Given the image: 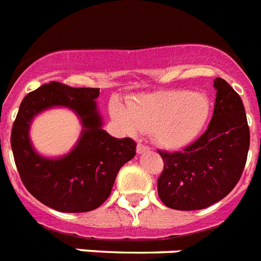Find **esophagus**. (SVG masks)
Wrapping results in <instances>:
<instances>
[{"label":"esophagus","mask_w":261,"mask_h":261,"mask_svg":"<svg viewBox=\"0 0 261 261\" xmlns=\"http://www.w3.org/2000/svg\"><path fill=\"white\" fill-rule=\"evenodd\" d=\"M136 151H137V153H139V155H141V153H145V152L149 151V147L144 145V144H137Z\"/></svg>","instance_id":"esophagus-1"}]
</instances>
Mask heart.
I'll use <instances>...</instances> for the list:
<instances>
[{
    "label": "heart",
    "mask_w": 261,
    "mask_h": 261,
    "mask_svg": "<svg viewBox=\"0 0 261 261\" xmlns=\"http://www.w3.org/2000/svg\"><path fill=\"white\" fill-rule=\"evenodd\" d=\"M110 116L125 135L152 132L164 149H182L197 139L207 124L212 102L203 93L171 90L143 95L129 106L113 99Z\"/></svg>",
    "instance_id": "b5f03b06"
}]
</instances>
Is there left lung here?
Listing matches in <instances>:
<instances>
[{"instance_id":"left-lung-1","label":"left lung","mask_w":261,"mask_h":261,"mask_svg":"<svg viewBox=\"0 0 261 261\" xmlns=\"http://www.w3.org/2000/svg\"><path fill=\"white\" fill-rule=\"evenodd\" d=\"M213 117L197 141L179 152H159L164 170L158 193L175 210H201L228 195L247 163L249 128L243 101L222 78L214 79Z\"/></svg>"}]
</instances>
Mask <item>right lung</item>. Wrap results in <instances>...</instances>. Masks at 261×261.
<instances>
[{
  "label": "right lung",
  "instance_id": "add662e5",
  "mask_svg": "<svg viewBox=\"0 0 261 261\" xmlns=\"http://www.w3.org/2000/svg\"><path fill=\"white\" fill-rule=\"evenodd\" d=\"M98 97L99 89L49 82L25 95L12 128L10 144L22 183L37 201L58 212L97 209L110 195L121 167L136 155L132 139H116L102 128ZM54 107L74 111L83 126L74 148L59 158L40 155L29 137L33 118Z\"/></svg>",
  "mask_w": 261,
  "mask_h": 261
}]
</instances>
